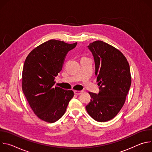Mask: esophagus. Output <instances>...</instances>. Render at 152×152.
<instances>
[{
    "label": "esophagus",
    "instance_id": "esophagus-1",
    "mask_svg": "<svg viewBox=\"0 0 152 152\" xmlns=\"http://www.w3.org/2000/svg\"><path fill=\"white\" fill-rule=\"evenodd\" d=\"M83 91H77V90H75L74 91V93L75 94H77V95H79L80 94H82Z\"/></svg>",
    "mask_w": 152,
    "mask_h": 152
}]
</instances>
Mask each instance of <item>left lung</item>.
<instances>
[{"label":"left lung","instance_id":"8db88e82","mask_svg":"<svg viewBox=\"0 0 152 152\" xmlns=\"http://www.w3.org/2000/svg\"><path fill=\"white\" fill-rule=\"evenodd\" d=\"M99 93L89 92L91 99L86 110L96 121L113 119L122 108L131 85L129 64L123 54L102 41L90 43Z\"/></svg>","mask_w":152,"mask_h":152}]
</instances>
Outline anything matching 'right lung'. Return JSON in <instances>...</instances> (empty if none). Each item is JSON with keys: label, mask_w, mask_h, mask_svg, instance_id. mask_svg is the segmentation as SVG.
Listing matches in <instances>:
<instances>
[{"label": "right lung", "mask_w": 152, "mask_h": 152, "mask_svg": "<svg viewBox=\"0 0 152 152\" xmlns=\"http://www.w3.org/2000/svg\"><path fill=\"white\" fill-rule=\"evenodd\" d=\"M77 42L50 39L32 50L26 58L22 90L32 111L41 120L54 123L62 117L73 98L72 90L53 87L67 53Z\"/></svg>", "instance_id": "add662e5"}]
</instances>
